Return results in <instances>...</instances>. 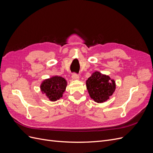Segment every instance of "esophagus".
<instances>
[{"mask_svg": "<svg viewBox=\"0 0 153 153\" xmlns=\"http://www.w3.org/2000/svg\"><path fill=\"white\" fill-rule=\"evenodd\" d=\"M72 78L73 80H78L79 79V75H78V74L74 73L72 75Z\"/></svg>", "mask_w": 153, "mask_h": 153, "instance_id": "34e87169", "label": "esophagus"}]
</instances>
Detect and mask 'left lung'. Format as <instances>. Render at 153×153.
<instances>
[{
    "mask_svg": "<svg viewBox=\"0 0 153 153\" xmlns=\"http://www.w3.org/2000/svg\"><path fill=\"white\" fill-rule=\"evenodd\" d=\"M87 89L92 99L97 103L109 99L115 89V82L108 76L95 72L86 81Z\"/></svg>",
    "mask_w": 153,
    "mask_h": 153,
    "instance_id": "8db88e82",
    "label": "left lung"
}]
</instances>
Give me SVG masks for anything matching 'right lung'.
Masks as SVG:
<instances>
[{"instance_id":"add662e5","label":"right lung","mask_w":153,"mask_h":153,"mask_svg":"<svg viewBox=\"0 0 153 153\" xmlns=\"http://www.w3.org/2000/svg\"><path fill=\"white\" fill-rule=\"evenodd\" d=\"M66 81L61 76H55L45 80L41 85V90L50 100L55 101L62 97L66 87Z\"/></svg>"}]
</instances>
